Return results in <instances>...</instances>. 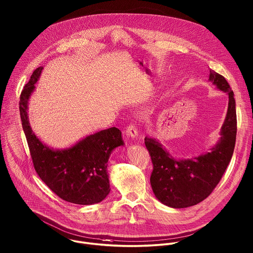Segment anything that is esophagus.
I'll use <instances>...</instances> for the list:
<instances>
[{
  "label": "esophagus",
  "mask_w": 253,
  "mask_h": 253,
  "mask_svg": "<svg viewBox=\"0 0 253 253\" xmlns=\"http://www.w3.org/2000/svg\"><path fill=\"white\" fill-rule=\"evenodd\" d=\"M126 135L129 137V138H132V139H135L138 137V130L137 128L134 126V125H129L126 129Z\"/></svg>",
  "instance_id": "34e87169"
}]
</instances>
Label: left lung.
<instances>
[{
  "mask_svg": "<svg viewBox=\"0 0 253 253\" xmlns=\"http://www.w3.org/2000/svg\"><path fill=\"white\" fill-rule=\"evenodd\" d=\"M209 81L218 89L229 94L221 138L210 152L193 159L177 160L159 140L145 138V145L154 166L150 179L153 191L160 202L171 208H187L206 199L220 182L234 154L237 137L234 91L227 80L213 70H210Z\"/></svg>",
  "mask_w": 253,
  "mask_h": 253,
  "instance_id": "1",
  "label": "left lung"
}]
</instances>
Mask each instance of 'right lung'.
<instances>
[{
    "instance_id": "right-lung-1",
    "label": "right lung",
    "mask_w": 253,
    "mask_h": 253,
    "mask_svg": "<svg viewBox=\"0 0 253 253\" xmlns=\"http://www.w3.org/2000/svg\"><path fill=\"white\" fill-rule=\"evenodd\" d=\"M43 67L37 68L19 98L23 132L34 169L42 181L61 199L79 205L101 202L110 192L107 172L112 151L124 145L121 131L111 127L88 135L66 149H53L39 140L28 119V101Z\"/></svg>"
}]
</instances>
